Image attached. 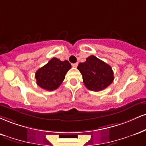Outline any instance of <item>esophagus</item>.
I'll return each instance as SVG.
<instances>
[{
  "label": "esophagus",
  "instance_id": "esophagus-1",
  "mask_svg": "<svg viewBox=\"0 0 146 146\" xmlns=\"http://www.w3.org/2000/svg\"><path fill=\"white\" fill-rule=\"evenodd\" d=\"M78 65V62H76V63H73V64H72V66H73V67H77Z\"/></svg>",
  "mask_w": 146,
  "mask_h": 146
}]
</instances>
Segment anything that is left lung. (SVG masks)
<instances>
[{
  "label": "left lung",
  "mask_w": 146,
  "mask_h": 146,
  "mask_svg": "<svg viewBox=\"0 0 146 146\" xmlns=\"http://www.w3.org/2000/svg\"><path fill=\"white\" fill-rule=\"evenodd\" d=\"M78 69L82 73L84 85L90 90H104L113 81L111 66L93 55L88 57L84 62H80Z\"/></svg>",
  "instance_id": "1"
}]
</instances>
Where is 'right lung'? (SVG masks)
<instances>
[{
    "mask_svg": "<svg viewBox=\"0 0 146 146\" xmlns=\"http://www.w3.org/2000/svg\"><path fill=\"white\" fill-rule=\"evenodd\" d=\"M71 68V65L68 60L61 61L53 58L36 71L35 73L36 84L44 90H56L62 84L66 73Z\"/></svg>",
    "mask_w": 146,
    "mask_h": 146,
    "instance_id": "1",
    "label": "right lung"
}]
</instances>
